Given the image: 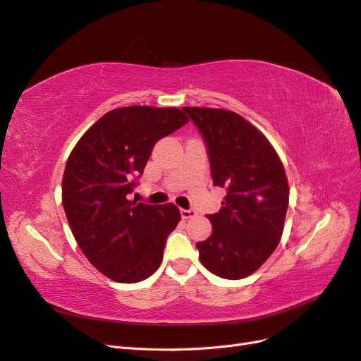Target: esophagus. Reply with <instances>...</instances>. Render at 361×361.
<instances>
[{
  "instance_id": "esophagus-1",
  "label": "esophagus",
  "mask_w": 361,
  "mask_h": 361,
  "mask_svg": "<svg viewBox=\"0 0 361 361\" xmlns=\"http://www.w3.org/2000/svg\"><path fill=\"white\" fill-rule=\"evenodd\" d=\"M180 215L183 220H188V218L195 216V211L194 209H180Z\"/></svg>"
}]
</instances>
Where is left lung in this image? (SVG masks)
I'll list each match as a JSON object with an SVG mask.
<instances>
[{"instance_id":"8db88e82","label":"left lung","mask_w":361,"mask_h":361,"mask_svg":"<svg viewBox=\"0 0 361 361\" xmlns=\"http://www.w3.org/2000/svg\"><path fill=\"white\" fill-rule=\"evenodd\" d=\"M207 150L215 187L226 188L220 211L206 215L211 236L197 243L212 274L239 280L264 264L280 243L289 204L285 169L267 137L233 111L183 106Z\"/></svg>"}]
</instances>
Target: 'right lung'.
Listing matches in <instances>:
<instances>
[{
	"instance_id": "right-lung-1",
	"label": "right lung",
	"mask_w": 361,
	"mask_h": 361,
	"mask_svg": "<svg viewBox=\"0 0 361 361\" xmlns=\"http://www.w3.org/2000/svg\"><path fill=\"white\" fill-rule=\"evenodd\" d=\"M188 122L178 108H116L87 130L63 174V207L90 264L117 283L146 280L159 268L180 221L174 204L129 200L157 141Z\"/></svg>"
}]
</instances>
